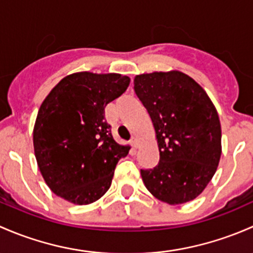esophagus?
<instances>
[{"label":"esophagus","mask_w":253,"mask_h":253,"mask_svg":"<svg viewBox=\"0 0 253 253\" xmlns=\"http://www.w3.org/2000/svg\"><path fill=\"white\" fill-rule=\"evenodd\" d=\"M130 145L132 146V147H136L137 146V139L135 136L131 137V140H130Z\"/></svg>","instance_id":"1"}]
</instances>
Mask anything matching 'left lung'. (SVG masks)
Listing matches in <instances>:
<instances>
[{"label": "left lung", "instance_id": "left-lung-1", "mask_svg": "<svg viewBox=\"0 0 253 253\" xmlns=\"http://www.w3.org/2000/svg\"><path fill=\"white\" fill-rule=\"evenodd\" d=\"M134 90L150 114L160 148L158 165L141 169L145 186L169 205L196 199L222 155L214 105L192 78L178 70L136 75Z\"/></svg>", "mask_w": 253, "mask_h": 253}]
</instances>
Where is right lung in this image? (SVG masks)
Instances as JSON below:
<instances>
[{"instance_id": "add662e5", "label": "right lung", "mask_w": 253, "mask_h": 253, "mask_svg": "<svg viewBox=\"0 0 253 253\" xmlns=\"http://www.w3.org/2000/svg\"><path fill=\"white\" fill-rule=\"evenodd\" d=\"M126 75L80 72L63 78L39 109L33 140L39 169L49 189L74 205L107 192L129 146L114 141L105 107L129 86Z\"/></svg>"}]
</instances>
